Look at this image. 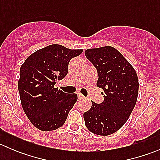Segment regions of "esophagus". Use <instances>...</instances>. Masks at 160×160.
I'll list each match as a JSON object with an SVG mask.
<instances>
[{"mask_svg":"<svg viewBox=\"0 0 160 160\" xmlns=\"http://www.w3.org/2000/svg\"><path fill=\"white\" fill-rule=\"evenodd\" d=\"M77 96H78L79 99H84V98H86L83 94H82V93H78V94H77Z\"/></svg>","mask_w":160,"mask_h":160,"instance_id":"obj_1","label":"esophagus"}]
</instances>
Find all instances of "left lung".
Here are the masks:
<instances>
[{"instance_id": "obj_1", "label": "left lung", "mask_w": 160, "mask_h": 160, "mask_svg": "<svg viewBox=\"0 0 160 160\" xmlns=\"http://www.w3.org/2000/svg\"><path fill=\"white\" fill-rule=\"evenodd\" d=\"M85 56L98 73L97 86L104 90L101 104L92 101L89 111L83 113L90 132L109 135L120 129L129 118L136 104L138 76L130 62L112 46L85 50Z\"/></svg>"}]
</instances>
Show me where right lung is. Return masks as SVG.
<instances>
[{"label": "right lung", "mask_w": 160, "mask_h": 160, "mask_svg": "<svg viewBox=\"0 0 160 160\" xmlns=\"http://www.w3.org/2000/svg\"><path fill=\"white\" fill-rule=\"evenodd\" d=\"M83 49L53 44L31 54L20 68L18 82L21 103L31 123L48 132L60 128L77 101V94L55 88L68 72L69 62Z\"/></svg>", "instance_id": "obj_1"}]
</instances>
